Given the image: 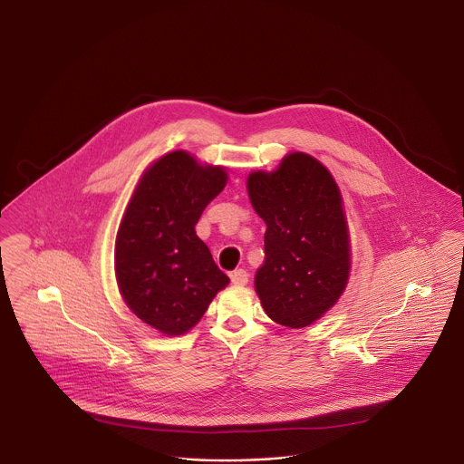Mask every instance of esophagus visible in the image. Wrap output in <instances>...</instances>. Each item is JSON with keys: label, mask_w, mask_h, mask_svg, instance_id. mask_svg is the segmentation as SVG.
I'll list each match as a JSON object with an SVG mask.
<instances>
[{"label": "esophagus", "mask_w": 464, "mask_h": 464, "mask_svg": "<svg viewBox=\"0 0 464 464\" xmlns=\"http://www.w3.org/2000/svg\"><path fill=\"white\" fill-rule=\"evenodd\" d=\"M231 282L233 285H246L248 282V273L245 269H237L231 273Z\"/></svg>", "instance_id": "obj_1"}]
</instances>
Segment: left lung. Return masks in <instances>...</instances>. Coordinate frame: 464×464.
<instances>
[{
  "label": "left lung",
  "instance_id": "left-lung-1",
  "mask_svg": "<svg viewBox=\"0 0 464 464\" xmlns=\"http://www.w3.org/2000/svg\"><path fill=\"white\" fill-rule=\"evenodd\" d=\"M246 191L266 222L265 263L254 284L261 304L284 327H308L339 301L350 278L339 186L316 158L295 151L273 172H250Z\"/></svg>",
  "mask_w": 464,
  "mask_h": 464
}]
</instances>
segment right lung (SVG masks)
<instances>
[{
  "instance_id": "obj_1",
  "label": "right lung",
  "mask_w": 464,
  "mask_h": 464,
  "mask_svg": "<svg viewBox=\"0 0 464 464\" xmlns=\"http://www.w3.org/2000/svg\"><path fill=\"white\" fill-rule=\"evenodd\" d=\"M227 182L221 165L177 150L139 179L114 243L120 294L137 318L165 335L191 331L229 284L195 231Z\"/></svg>"
}]
</instances>
